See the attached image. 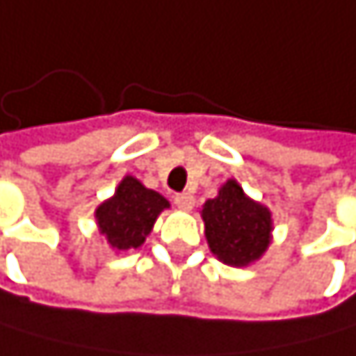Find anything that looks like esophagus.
Here are the masks:
<instances>
[{"label":"esophagus","instance_id":"esophagus-1","mask_svg":"<svg viewBox=\"0 0 356 356\" xmlns=\"http://www.w3.org/2000/svg\"><path fill=\"white\" fill-rule=\"evenodd\" d=\"M175 204L184 211H190L194 207V196L190 192H181V194H175Z\"/></svg>","mask_w":356,"mask_h":356}]
</instances>
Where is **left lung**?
<instances>
[{
    "mask_svg": "<svg viewBox=\"0 0 356 356\" xmlns=\"http://www.w3.org/2000/svg\"><path fill=\"white\" fill-rule=\"evenodd\" d=\"M200 216L209 250L224 265L248 267L271 243V211L252 200L235 179H228L216 198L202 204Z\"/></svg>",
    "mask_w": 356,
    "mask_h": 356,
    "instance_id": "obj_1",
    "label": "left lung"
}]
</instances>
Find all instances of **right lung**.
<instances>
[{
    "instance_id": "obj_1",
    "label": "right lung",
    "mask_w": 356,
    "mask_h": 356,
    "mask_svg": "<svg viewBox=\"0 0 356 356\" xmlns=\"http://www.w3.org/2000/svg\"><path fill=\"white\" fill-rule=\"evenodd\" d=\"M168 207L170 204L162 194L145 188L138 179L128 175L121 179L115 194L98 204L95 222L111 248L126 252L145 243V237L152 232L158 216Z\"/></svg>"
}]
</instances>
